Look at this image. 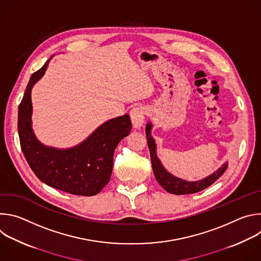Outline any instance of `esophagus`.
<instances>
[{"label":"esophagus","instance_id":"34e87169","mask_svg":"<svg viewBox=\"0 0 261 261\" xmlns=\"http://www.w3.org/2000/svg\"><path fill=\"white\" fill-rule=\"evenodd\" d=\"M131 122L134 128H140L144 122L145 118V108L143 107H136L133 108L130 113Z\"/></svg>","mask_w":261,"mask_h":261}]
</instances>
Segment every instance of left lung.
Masks as SVG:
<instances>
[{
	"instance_id": "1",
	"label": "left lung",
	"mask_w": 261,
	"mask_h": 261,
	"mask_svg": "<svg viewBox=\"0 0 261 261\" xmlns=\"http://www.w3.org/2000/svg\"><path fill=\"white\" fill-rule=\"evenodd\" d=\"M151 129H152V124L148 123L145 128V135H146V139H147L148 150H150V154H151L153 171H154L157 181L168 193L175 194V195L197 193L199 191L204 190L205 188L208 187V186H211L213 182H215L226 170L227 164H224L216 172H214L210 176H207L201 180H198V181H187V180L180 179L178 177H175L174 175L170 174L168 171L165 170V168L162 166L161 162L157 158L156 144H155L154 139L151 136Z\"/></svg>"
}]
</instances>
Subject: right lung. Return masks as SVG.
<instances>
[{"instance_id": "add662e5", "label": "right lung", "mask_w": 261, "mask_h": 261, "mask_svg": "<svg viewBox=\"0 0 261 261\" xmlns=\"http://www.w3.org/2000/svg\"><path fill=\"white\" fill-rule=\"evenodd\" d=\"M48 62L32 74L18 107L21 151L36 176L49 187L74 195H96L110 179L116 147L132 127L130 117L125 115L106 122L86 141L69 150L40 143L31 127V90L44 74Z\"/></svg>"}]
</instances>
